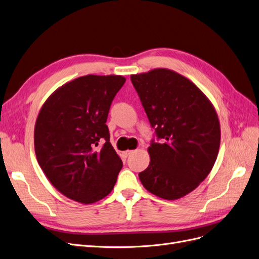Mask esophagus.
I'll list each match as a JSON object with an SVG mask.
<instances>
[{
	"mask_svg": "<svg viewBox=\"0 0 259 259\" xmlns=\"http://www.w3.org/2000/svg\"><path fill=\"white\" fill-rule=\"evenodd\" d=\"M132 153H134V151H125V152H123V156H125V157H127V156H129V155L130 154H132Z\"/></svg>",
	"mask_w": 259,
	"mask_h": 259,
	"instance_id": "obj_1",
	"label": "esophagus"
}]
</instances>
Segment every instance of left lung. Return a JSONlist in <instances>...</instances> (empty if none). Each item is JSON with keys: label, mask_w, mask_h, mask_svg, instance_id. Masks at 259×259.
Segmentation results:
<instances>
[{"label": "left lung", "mask_w": 259, "mask_h": 259, "mask_svg": "<svg viewBox=\"0 0 259 259\" xmlns=\"http://www.w3.org/2000/svg\"><path fill=\"white\" fill-rule=\"evenodd\" d=\"M131 81L157 137L149 147L150 165L139 178L152 194L178 199L196 189L215 164L217 113L192 81L170 69L131 75Z\"/></svg>", "instance_id": "left-lung-1"}]
</instances>
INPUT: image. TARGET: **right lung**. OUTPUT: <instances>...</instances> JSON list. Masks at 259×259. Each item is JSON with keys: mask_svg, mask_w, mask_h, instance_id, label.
Masks as SVG:
<instances>
[{"mask_svg": "<svg viewBox=\"0 0 259 259\" xmlns=\"http://www.w3.org/2000/svg\"><path fill=\"white\" fill-rule=\"evenodd\" d=\"M124 81L115 75L79 77L58 88L36 118V159L50 182L73 201L92 204L114 189L122 161L106 120Z\"/></svg>", "mask_w": 259, "mask_h": 259, "instance_id": "obj_1", "label": "right lung"}]
</instances>
